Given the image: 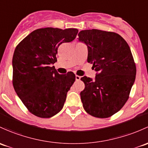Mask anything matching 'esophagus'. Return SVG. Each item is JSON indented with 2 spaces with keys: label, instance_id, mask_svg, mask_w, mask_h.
Masks as SVG:
<instances>
[{
  "label": "esophagus",
  "instance_id": "34e87169",
  "mask_svg": "<svg viewBox=\"0 0 148 148\" xmlns=\"http://www.w3.org/2000/svg\"><path fill=\"white\" fill-rule=\"evenodd\" d=\"M75 78H76V80H77V81H79L81 79V77H79V76H78V75H76Z\"/></svg>",
  "mask_w": 148,
  "mask_h": 148
}]
</instances>
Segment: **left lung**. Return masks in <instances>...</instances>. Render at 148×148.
<instances>
[{
	"label": "left lung",
	"instance_id": "1",
	"mask_svg": "<svg viewBox=\"0 0 148 148\" xmlns=\"http://www.w3.org/2000/svg\"><path fill=\"white\" fill-rule=\"evenodd\" d=\"M78 36L88 48L87 62L97 72L94 80L81 78L85 84L80 93L83 107L91 116L108 118L125 105L135 82L136 66L130 47L116 32L85 29Z\"/></svg>",
	"mask_w": 148,
	"mask_h": 148
}]
</instances>
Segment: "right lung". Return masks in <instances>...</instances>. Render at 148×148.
<instances>
[{
  "label": "right lung",
  "instance_id": "add662e5",
  "mask_svg": "<svg viewBox=\"0 0 148 148\" xmlns=\"http://www.w3.org/2000/svg\"><path fill=\"white\" fill-rule=\"evenodd\" d=\"M78 29L45 27L34 30L18 45L12 57V84L28 111L50 118L62 109L74 73L60 74L54 63L62 43L76 38Z\"/></svg>",
  "mask_w": 148,
  "mask_h": 148
}]
</instances>
